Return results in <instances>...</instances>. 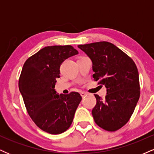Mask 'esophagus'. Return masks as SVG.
<instances>
[{
    "label": "esophagus",
    "mask_w": 154,
    "mask_h": 154,
    "mask_svg": "<svg viewBox=\"0 0 154 154\" xmlns=\"http://www.w3.org/2000/svg\"><path fill=\"white\" fill-rule=\"evenodd\" d=\"M80 95H81V96L82 97V98H84V97L86 95H87V93H86L85 92H81V93H80Z\"/></svg>",
    "instance_id": "1"
}]
</instances>
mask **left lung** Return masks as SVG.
I'll use <instances>...</instances> for the list:
<instances>
[{
  "mask_svg": "<svg viewBox=\"0 0 154 154\" xmlns=\"http://www.w3.org/2000/svg\"><path fill=\"white\" fill-rule=\"evenodd\" d=\"M78 48L92 61L93 78L106 88L104 100L95 94L96 105L92 111L95 122L107 131H116L129 121L139 100L137 66L131 58L109 42Z\"/></svg>",
  "mask_w": 154,
  "mask_h": 154,
  "instance_id": "left-lung-1",
  "label": "left lung"
}]
</instances>
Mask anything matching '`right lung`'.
<instances>
[{"mask_svg":"<svg viewBox=\"0 0 154 154\" xmlns=\"http://www.w3.org/2000/svg\"><path fill=\"white\" fill-rule=\"evenodd\" d=\"M77 54L72 45L47 46L23 66L19 88L26 109L35 125L50 134L62 133L69 128L82 100L77 92L59 95L54 89L61 64Z\"/></svg>","mask_w":154,"mask_h":154,"instance_id":"1","label":"right lung"}]
</instances>
